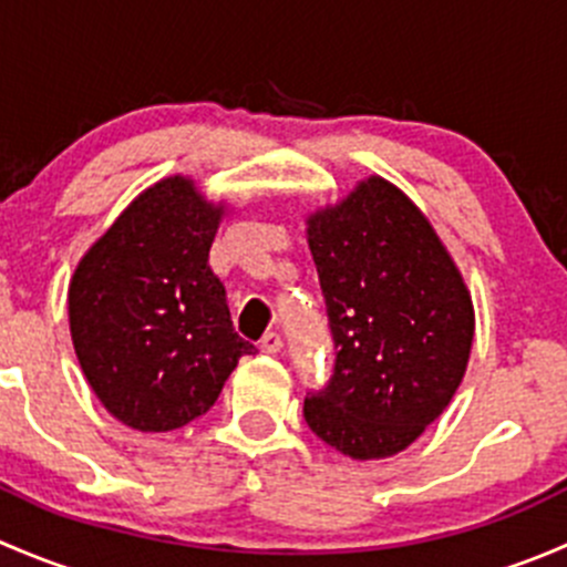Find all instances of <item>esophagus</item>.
Segmentation results:
<instances>
[{
	"label": "esophagus",
	"instance_id": "1",
	"mask_svg": "<svg viewBox=\"0 0 567 567\" xmlns=\"http://www.w3.org/2000/svg\"><path fill=\"white\" fill-rule=\"evenodd\" d=\"M279 348H282V337L277 334V331H266L260 340V351L262 353H277Z\"/></svg>",
	"mask_w": 567,
	"mask_h": 567
}]
</instances>
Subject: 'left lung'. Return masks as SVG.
Listing matches in <instances>:
<instances>
[{
    "mask_svg": "<svg viewBox=\"0 0 567 567\" xmlns=\"http://www.w3.org/2000/svg\"><path fill=\"white\" fill-rule=\"evenodd\" d=\"M307 236L334 370L307 392L305 420L342 455L386 458L458 390L474 337L472 296L425 216L381 177L310 216Z\"/></svg>",
    "mask_w": 567,
    "mask_h": 567,
    "instance_id": "1",
    "label": "left lung"
}]
</instances>
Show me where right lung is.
Listing matches in <instances>:
<instances>
[{"label": "right lung", "instance_id": "add662e5", "mask_svg": "<svg viewBox=\"0 0 567 567\" xmlns=\"http://www.w3.org/2000/svg\"><path fill=\"white\" fill-rule=\"evenodd\" d=\"M221 205L188 177L142 192L82 257L68 290L79 364L123 425L164 433L203 416L251 342L233 329L208 255Z\"/></svg>", "mask_w": 567, "mask_h": 567}]
</instances>
